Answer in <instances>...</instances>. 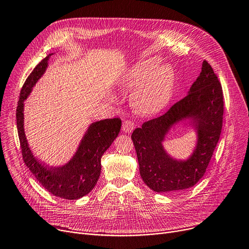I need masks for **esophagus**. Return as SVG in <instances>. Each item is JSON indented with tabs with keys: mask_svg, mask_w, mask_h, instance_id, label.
Here are the masks:
<instances>
[{
	"mask_svg": "<svg viewBox=\"0 0 249 249\" xmlns=\"http://www.w3.org/2000/svg\"><path fill=\"white\" fill-rule=\"evenodd\" d=\"M134 127H135L134 122H132V121H124V124H123V127L122 128H123V132L124 133L129 134V133L133 132Z\"/></svg>",
	"mask_w": 249,
	"mask_h": 249,
	"instance_id": "34e87169",
	"label": "esophagus"
}]
</instances>
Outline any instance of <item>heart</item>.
<instances>
[{
	"label": "heart",
	"instance_id": "b5f03b06",
	"mask_svg": "<svg viewBox=\"0 0 249 249\" xmlns=\"http://www.w3.org/2000/svg\"><path fill=\"white\" fill-rule=\"evenodd\" d=\"M158 57L142 60L123 75L118 87L131 90L144 81L133 96V103L139 112L151 115L163 110L170 102L174 86L175 74L168 65L159 67Z\"/></svg>",
	"mask_w": 249,
	"mask_h": 249
}]
</instances>
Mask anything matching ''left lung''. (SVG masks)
<instances>
[{"label": "left lung", "instance_id": "obj_1", "mask_svg": "<svg viewBox=\"0 0 249 249\" xmlns=\"http://www.w3.org/2000/svg\"><path fill=\"white\" fill-rule=\"evenodd\" d=\"M223 111L221 83L204 61L202 72L187 95L166 113L144 123L132 134L141 177L152 191L179 193L202 178L220 139ZM184 120L196 129L198 139L192 155L179 160L169 155L162 142L172 126Z\"/></svg>", "mask_w": 249, "mask_h": 249}]
</instances>
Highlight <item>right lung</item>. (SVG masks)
I'll return each instance as SVG.
<instances>
[{
    "label": "right lung",
    "instance_id": "1",
    "mask_svg": "<svg viewBox=\"0 0 249 249\" xmlns=\"http://www.w3.org/2000/svg\"><path fill=\"white\" fill-rule=\"evenodd\" d=\"M52 54L53 53L46 55L34 68L21 89L16 110L18 136L23 160L46 191L62 198L78 199L88 195L97 183L101 171V157L120 133L122 121L121 118H106L92 123L72 159L62 166H47L34 157L24 131V101L44 74Z\"/></svg>",
    "mask_w": 249,
    "mask_h": 249
}]
</instances>
